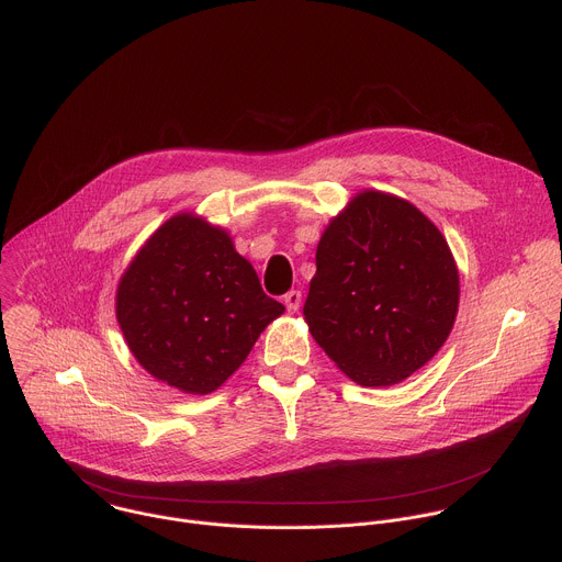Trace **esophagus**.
<instances>
[{
    "mask_svg": "<svg viewBox=\"0 0 562 562\" xmlns=\"http://www.w3.org/2000/svg\"><path fill=\"white\" fill-rule=\"evenodd\" d=\"M300 302H302V293L295 291V289L284 295V306H286L289 313H295L300 308Z\"/></svg>",
    "mask_w": 562,
    "mask_h": 562,
    "instance_id": "1",
    "label": "esophagus"
}]
</instances>
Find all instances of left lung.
Here are the masks:
<instances>
[{
  "instance_id": "left-lung-1",
  "label": "left lung",
  "mask_w": 562,
  "mask_h": 562,
  "mask_svg": "<svg viewBox=\"0 0 562 562\" xmlns=\"http://www.w3.org/2000/svg\"><path fill=\"white\" fill-rule=\"evenodd\" d=\"M304 317L358 384L391 386L427 364L458 313V269L442 233L407 200L356 195L315 251Z\"/></svg>"
}]
</instances>
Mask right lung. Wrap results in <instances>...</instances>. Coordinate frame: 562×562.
I'll use <instances>...</instances> for the list:
<instances>
[{
	"label": "right lung",
	"instance_id": "add662e5",
	"mask_svg": "<svg viewBox=\"0 0 562 562\" xmlns=\"http://www.w3.org/2000/svg\"><path fill=\"white\" fill-rule=\"evenodd\" d=\"M284 306L226 231L189 213L159 226L117 289V323L137 362L184 393L215 391Z\"/></svg>",
	"mask_w": 562,
	"mask_h": 562
}]
</instances>
